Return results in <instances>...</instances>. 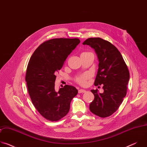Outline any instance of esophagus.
Here are the masks:
<instances>
[{"label": "esophagus", "mask_w": 147, "mask_h": 147, "mask_svg": "<svg viewBox=\"0 0 147 147\" xmlns=\"http://www.w3.org/2000/svg\"><path fill=\"white\" fill-rule=\"evenodd\" d=\"M86 91L85 90H82V89H80L78 90V93L79 94H81V93H84L86 92Z\"/></svg>", "instance_id": "obj_1"}]
</instances>
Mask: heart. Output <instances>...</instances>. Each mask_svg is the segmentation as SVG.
Listing matches in <instances>:
<instances>
[{
	"mask_svg": "<svg viewBox=\"0 0 147 147\" xmlns=\"http://www.w3.org/2000/svg\"><path fill=\"white\" fill-rule=\"evenodd\" d=\"M88 77H89V74H86L84 75H82V76H81L77 77L76 79V81L78 83L80 84L84 85L86 83V80L88 78Z\"/></svg>",
	"mask_w": 147,
	"mask_h": 147,
	"instance_id": "heart-1",
	"label": "heart"
}]
</instances>
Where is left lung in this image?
<instances>
[{
    "label": "left lung",
    "mask_w": 147,
    "mask_h": 147,
    "mask_svg": "<svg viewBox=\"0 0 147 147\" xmlns=\"http://www.w3.org/2000/svg\"><path fill=\"white\" fill-rule=\"evenodd\" d=\"M82 44L95 50L99 65L94 84H103V93H99L97 89L91 90L94 99L90 105V110L100 117H108L118 109L126 95L130 79L129 69L120 52L109 41L90 38Z\"/></svg>",
    "instance_id": "obj_1"
}]
</instances>
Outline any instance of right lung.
Listing matches in <instances>:
<instances>
[{
	"instance_id": "add662e5",
	"label": "right lung",
	"mask_w": 147,
	"mask_h": 147,
	"mask_svg": "<svg viewBox=\"0 0 147 147\" xmlns=\"http://www.w3.org/2000/svg\"><path fill=\"white\" fill-rule=\"evenodd\" d=\"M78 38H55L44 42L34 51L28 62L26 81L31 101L46 119L55 121L65 116L72 99L78 94L73 86L55 89L56 74L80 44Z\"/></svg>"
}]
</instances>
